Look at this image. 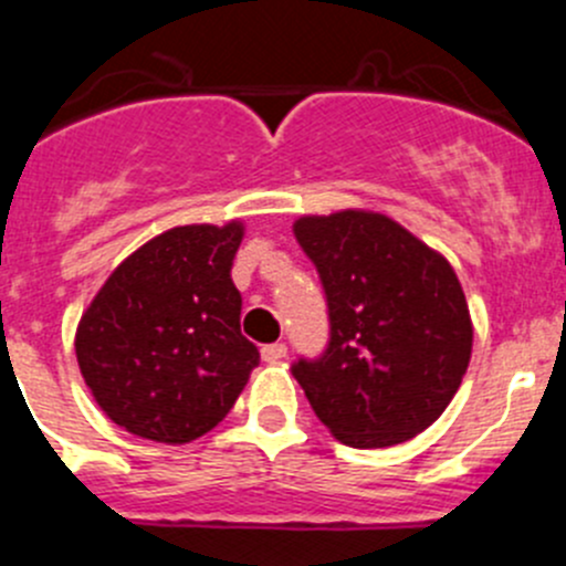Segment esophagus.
<instances>
[{
  "mask_svg": "<svg viewBox=\"0 0 566 566\" xmlns=\"http://www.w3.org/2000/svg\"><path fill=\"white\" fill-rule=\"evenodd\" d=\"M284 356H287V345H284V342H273V345L262 347V361L279 364Z\"/></svg>",
  "mask_w": 566,
  "mask_h": 566,
  "instance_id": "1",
  "label": "esophagus"
}]
</instances>
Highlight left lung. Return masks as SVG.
Segmentation results:
<instances>
[{
	"label": "left lung",
	"instance_id": "1",
	"mask_svg": "<svg viewBox=\"0 0 566 566\" xmlns=\"http://www.w3.org/2000/svg\"><path fill=\"white\" fill-rule=\"evenodd\" d=\"M293 232L328 298V347L293 367L312 410L347 447L410 441L447 410L471 361L458 273L375 210L301 216Z\"/></svg>",
	"mask_w": 566,
	"mask_h": 566
}]
</instances>
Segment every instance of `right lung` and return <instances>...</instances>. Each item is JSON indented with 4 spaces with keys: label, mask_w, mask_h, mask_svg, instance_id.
<instances>
[{
    "label": "right lung",
    "mask_w": 566,
    "mask_h": 566,
    "mask_svg": "<svg viewBox=\"0 0 566 566\" xmlns=\"http://www.w3.org/2000/svg\"><path fill=\"white\" fill-rule=\"evenodd\" d=\"M243 221L186 224L125 256L84 310L76 361L117 427L156 443L213 430L260 353L241 334L232 260Z\"/></svg>",
    "instance_id": "right-lung-1"
}]
</instances>
